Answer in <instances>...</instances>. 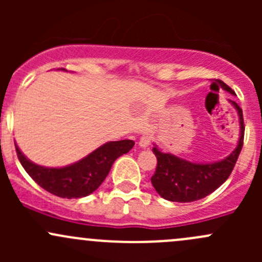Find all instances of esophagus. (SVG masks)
I'll return each mask as SVG.
<instances>
[{
	"label": "esophagus",
	"mask_w": 262,
	"mask_h": 262,
	"mask_svg": "<svg viewBox=\"0 0 262 262\" xmlns=\"http://www.w3.org/2000/svg\"><path fill=\"white\" fill-rule=\"evenodd\" d=\"M150 141H152V137H150V134L144 133L143 136L141 137V139H139V147L147 148L150 144Z\"/></svg>",
	"instance_id": "obj_1"
}]
</instances>
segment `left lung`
I'll return each mask as SVG.
<instances>
[{"label":"left lung","instance_id":"1","mask_svg":"<svg viewBox=\"0 0 262 262\" xmlns=\"http://www.w3.org/2000/svg\"><path fill=\"white\" fill-rule=\"evenodd\" d=\"M221 87L234 95L233 90L224 82ZM239 118V139L233 152L226 158L210 163H195L178 157L172 153L161 152L157 146L153 153L157 157V167L152 176L153 187L166 200L178 203H190L203 199L215 191L231 175L244 146V115L242 109L234 101H231Z\"/></svg>","mask_w":262,"mask_h":262}]
</instances>
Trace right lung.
<instances>
[{
    "mask_svg": "<svg viewBox=\"0 0 262 262\" xmlns=\"http://www.w3.org/2000/svg\"><path fill=\"white\" fill-rule=\"evenodd\" d=\"M133 146L134 142L130 139L107 142L82 160L64 167L36 165L26 158L17 146L16 153L23 167L39 186L59 198L77 199L92 194L106 179L116 158L128 153Z\"/></svg>",
    "mask_w": 262,
    "mask_h": 262,
    "instance_id": "1",
    "label": "right lung"
}]
</instances>
